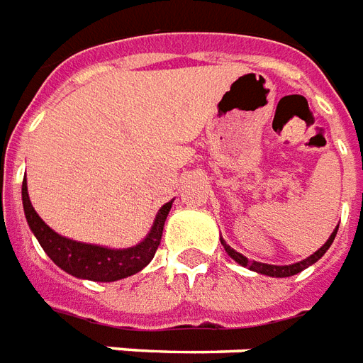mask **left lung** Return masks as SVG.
I'll return each instance as SVG.
<instances>
[{
    "label": "left lung",
    "instance_id": "obj_1",
    "mask_svg": "<svg viewBox=\"0 0 363 363\" xmlns=\"http://www.w3.org/2000/svg\"><path fill=\"white\" fill-rule=\"evenodd\" d=\"M337 230H339V225H337V229L333 230L331 236L327 238V242L321 246L319 250H315L311 256H308L306 259H302V262H296V264H291V265H271V264H262V262H254V259H248L246 256H242L240 252H236L235 248H230L229 244L225 242L221 238V244L223 248H225V252L229 254L233 259H235L236 264L242 265V267H248L250 271H256V273H259V275H267V277H292V275H296V273H300V271H304L306 267H310V265H313L318 259H321L323 257V254L329 250V246L333 244V240H335V236H337Z\"/></svg>",
    "mask_w": 363,
    "mask_h": 363
}]
</instances>
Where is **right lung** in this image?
Returning a JSON list of instances; mask_svg holds the SVG:
<instances>
[{
	"instance_id": "add662e5",
	"label": "right lung",
	"mask_w": 363,
	"mask_h": 363,
	"mask_svg": "<svg viewBox=\"0 0 363 363\" xmlns=\"http://www.w3.org/2000/svg\"><path fill=\"white\" fill-rule=\"evenodd\" d=\"M171 206H173V200L161 206L152 229L142 242L130 248H107V246L79 242V240L61 236L50 225H45L42 217L36 213V209L32 208L26 179L23 181L24 217L45 254L52 257L53 264L72 277L98 281V283H113L119 279L130 277L154 259Z\"/></svg>"
}]
</instances>
